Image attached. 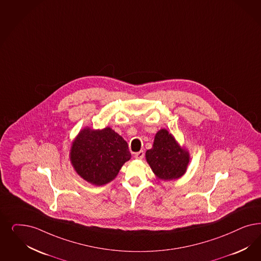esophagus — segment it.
Masks as SVG:
<instances>
[{
    "label": "esophagus",
    "instance_id": "obj_1",
    "mask_svg": "<svg viewBox=\"0 0 261 261\" xmlns=\"http://www.w3.org/2000/svg\"><path fill=\"white\" fill-rule=\"evenodd\" d=\"M144 151H139V152H136L135 155H134V157H135L136 159H139V160H142L143 158H144Z\"/></svg>",
    "mask_w": 261,
    "mask_h": 261
}]
</instances>
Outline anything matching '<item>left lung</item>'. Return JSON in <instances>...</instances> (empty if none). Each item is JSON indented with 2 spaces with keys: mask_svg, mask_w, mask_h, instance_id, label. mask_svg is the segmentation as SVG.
I'll return each instance as SVG.
<instances>
[{
  "mask_svg": "<svg viewBox=\"0 0 261 261\" xmlns=\"http://www.w3.org/2000/svg\"><path fill=\"white\" fill-rule=\"evenodd\" d=\"M153 172L164 180L179 178L187 170L189 153L182 149L166 129L157 132L151 149L145 153Z\"/></svg>",
  "mask_w": 261,
  "mask_h": 261,
  "instance_id": "obj_1",
  "label": "left lung"
}]
</instances>
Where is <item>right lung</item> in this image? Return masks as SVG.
I'll use <instances>...</instances> for the list:
<instances>
[{"label":"right lung","instance_id":"add662e5","mask_svg":"<svg viewBox=\"0 0 261 261\" xmlns=\"http://www.w3.org/2000/svg\"><path fill=\"white\" fill-rule=\"evenodd\" d=\"M131 158L128 144L110 127L82 130L72 144L70 159L77 173L93 185L114 179Z\"/></svg>","mask_w":261,"mask_h":261}]
</instances>
